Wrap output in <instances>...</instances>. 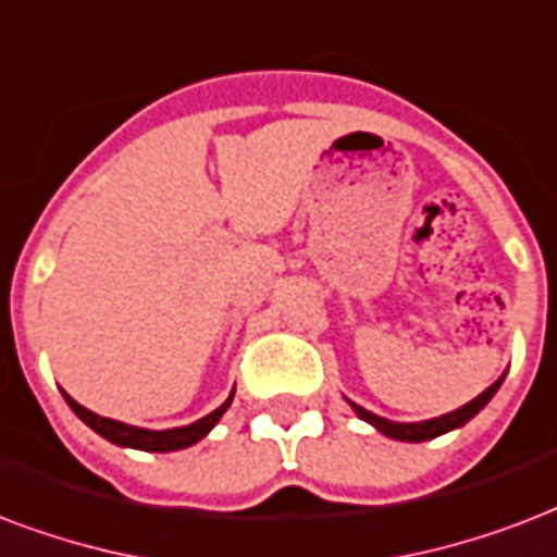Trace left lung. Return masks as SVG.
I'll list each match as a JSON object with an SVG mask.
<instances>
[{"label":"left lung","instance_id":"left-lung-1","mask_svg":"<svg viewBox=\"0 0 557 557\" xmlns=\"http://www.w3.org/2000/svg\"><path fill=\"white\" fill-rule=\"evenodd\" d=\"M505 375H499L496 382L487 387L484 393H479L472 403L461 405L458 411H449L443 413V417H434V420H422V422H393V420H384V417H379V413L367 411V408H361V405H352V411L361 417L363 422H370L373 429H379V432L384 434V437H393V441H405V443H422V441H434V437H441V434L453 432V429H461V425H467V422L475 417V413L482 411L484 405L491 403L493 393L499 391V384Z\"/></svg>","mask_w":557,"mask_h":557}]
</instances>
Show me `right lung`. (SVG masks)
Segmentation results:
<instances>
[{"label":"right lung","mask_w":557,"mask_h":557,"mask_svg":"<svg viewBox=\"0 0 557 557\" xmlns=\"http://www.w3.org/2000/svg\"><path fill=\"white\" fill-rule=\"evenodd\" d=\"M66 405L73 408L75 417L82 422H87L96 434H102L104 441L116 443V446H125V449H144V453H175V449H187V446H194L205 437V434L214 429L220 417L228 411V405L234 399V391L228 393V399H225L216 411H211L202 420L190 422V425H178V429H164V432H152V429H137V425H128V422L120 420H108V417H99V413L87 411L85 405H78L73 396H66Z\"/></svg>","instance_id":"right-lung-1"}]
</instances>
